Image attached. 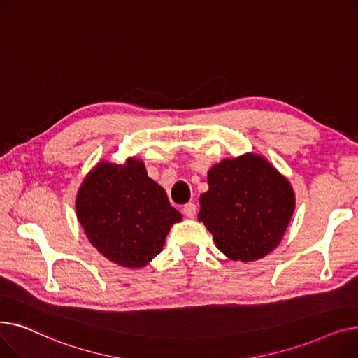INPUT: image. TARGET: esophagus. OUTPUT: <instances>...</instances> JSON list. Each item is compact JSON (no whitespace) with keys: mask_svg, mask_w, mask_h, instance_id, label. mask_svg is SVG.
Returning a JSON list of instances; mask_svg holds the SVG:
<instances>
[{"mask_svg":"<svg viewBox=\"0 0 358 358\" xmlns=\"http://www.w3.org/2000/svg\"><path fill=\"white\" fill-rule=\"evenodd\" d=\"M183 214L189 218H194L196 214V206L194 202H188L183 206Z\"/></svg>","mask_w":358,"mask_h":358,"instance_id":"1","label":"esophagus"}]
</instances>
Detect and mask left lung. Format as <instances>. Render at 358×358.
I'll return each mask as SVG.
<instances>
[{
    "mask_svg": "<svg viewBox=\"0 0 358 358\" xmlns=\"http://www.w3.org/2000/svg\"><path fill=\"white\" fill-rule=\"evenodd\" d=\"M198 220L233 261L252 262L274 250L294 213V191L265 157L246 152L208 170Z\"/></svg>",
    "mask_w": 358,
    "mask_h": 358,
    "instance_id": "left-lung-1",
    "label": "left lung"
}]
</instances>
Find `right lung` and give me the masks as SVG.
Masks as SVG:
<instances>
[{
    "mask_svg": "<svg viewBox=\"0 0 358 358\" xmlns=\"http://www.w3.org/2000/svg\"><path fill=\"white\" fill-rule=\"evenodd\" d=\"M76 208L90 243L127 268H143L157 257L170 227L182 220L135 157L125 164L100 162L83 180Z\"/></svg>",
    "mask_w": 358,
    "mask_h": 358,
    "instance_id": "add662e5",
    "label": "right lung"
}]
</instances>
